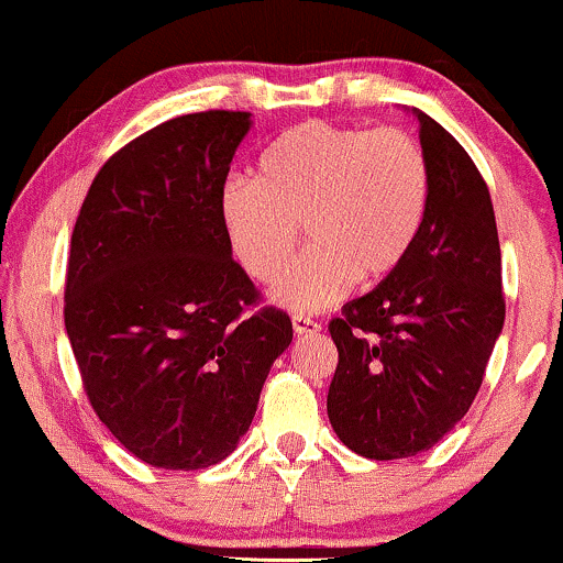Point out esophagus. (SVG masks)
<instances>
[{
  "instance_id": "esophagus-1",
  "label": "esophagus",
  "mask_w": 563,
  "mask_h": 563,
  "mask_svg": "<svg viewBox=\"0 0 563 563\" xmlns=\"http://www.w3.org/2000/svg\"><path fill=\"white\" fill-rule=\"evenodd\" d=\"M290 325H294V333L296 335H312L320 331V322L309 320V318H301V314H296L294 320H290Z\"/></svg>"
}]
</instances>
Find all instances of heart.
Here are the masks:
<instances>
[{
    "label": "heart",
    "mask_w": 563,
    "mask_h": 563,
    "mask_svg": "<svg viewBox=\"0 0 563 563\" xmlns=\"http://www.w3.org/2000/svg\"><path fill=\"white\" fill-rule=\"evenodd\" d=\"M429 198V158L412 134L307 121L264 151L254 179L224 183L219 219L238 264L262 286L288 267L301 228L309 251L273 301L309 314L346 299L354 283L389 280L421 235Z\"/></svg>",
    "instance_id": "obj_1"
}]
</instances>
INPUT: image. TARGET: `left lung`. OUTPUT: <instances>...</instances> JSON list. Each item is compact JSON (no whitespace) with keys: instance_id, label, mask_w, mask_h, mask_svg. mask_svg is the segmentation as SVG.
<instances>
[{"instance_id":"left-lung-1","label":"left lung","mask_w":563,"mask_h":563,"mask_svg":"<svg viewBox=\"0 0 563 563\" xmlns=\"http://www.w3.org/2000/svg\"><path fill=\"white\" fill-rule=\"evenodd\" d=\"M412 113L431 169L423 230L402 267L328 325L339 349L328 418L371 461L418 455L455 429L506 320L487 183L448 129Z\"/></svg>"}]
</instances>
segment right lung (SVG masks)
Instances as JSON below:
<instances>
[{"mask_svg": "<svg viewBox=\"0 0 563 563\" xmlns=\"http://www.w3.org/2000/svg\"><path fill=\"white\" fill-rule=\"evenodd\" d=\"M251 113L164 121L102 164L66 275V331L92 410L156 468L224 461L254 421L269 367L294 339L256 290L219 219Z\"/></svg>", "mask_w": 563, "mask_h": 563, "instance_id": "add662e5", "label": "right lung"}]
</instances>
